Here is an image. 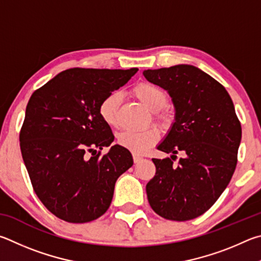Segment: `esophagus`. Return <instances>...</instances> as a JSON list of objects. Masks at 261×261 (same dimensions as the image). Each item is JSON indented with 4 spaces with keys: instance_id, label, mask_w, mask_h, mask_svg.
<instances>
[{
    "instance_id": "obj_1",
    "label": "esophagus",
    "mask_w": 261,
    "mask_h": 261,
    "mask_svg": "<svg viewBox=\"0 0 261 261\" xmlns=\"http://www.w3.org/2000/svg\"><path fill=\"white\" fill-rule=\"evenodd\" d=\"M133 159H134V163H135V164H139L140 162H142L143 157L139 156V154H134V156H133Z\"/></svg>"
}]
</instances>
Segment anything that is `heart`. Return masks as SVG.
Returning a JSON list of instances; mask_svg holds the SVG:
<instances>
[{"instance_id": "1", "label": "heart", "mask_w": 261, "mask_h": 261, "mask_svg": "<svg viewBox=\"0 0 261 261\" xmlns=\"http://www.w3.org/2000/svg\"><path fill=\"white\" fill-rule=\"evenodd\" d=\"M133 93L145 108L149 109L151 112H154L157 120L165 122L166 117L158 112L167 105L168 99L165 91L156 85L142 82V84L134 87ZM120 100L121 95L119 91H112L100 100L98 105V113L107 125L114 126L117 123V112ZM158 138V132L156 129L141 132L123 130L118 135V143L135 154H143L150 147L156 144Z\"/></svg>"}]
</instances>
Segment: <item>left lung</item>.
<instances>
[{
	"label": "left lung",
	"instance_id": "8db88e82",
	"mask_svg": "<svg viewBox=\"0 0 261 261\" xmlns=\"http://www.w3.org/2000/svg\"><path fill=\"white\" fill-rule=\"evenodd\" d=\"M149 82L165 89L174 105V122L157 149L148 182L150 206L159 216L187 221L202 216L220 197L234 174L242 139L234 104L221 84L188 64L144 70ZM182 158L172 164L176 153Z\"/></svg>",
	"mask_w": 261,
	"mask_h": 261
}]
</instances>
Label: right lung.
I'll return each mask as SVG.
<instances>
[{"label":"right lung","instance_id":"right-lung-1","mask_svg":"<svg viewBox=\"0 0 261 261\" xmlns=\"http://www.w3.org/2000/svg\"><path fill=\"white\" fill-rule=\"evenodd\" d=\"M139 68H70L35 90L26 107L19 141L35 194L64 221H93L108 211L118 177L133 166L126 148L98 113L105 96ZM92 157L86 156V151Z\"/></svg>","mask_w":261,"mask_h":261}]
</instances>
